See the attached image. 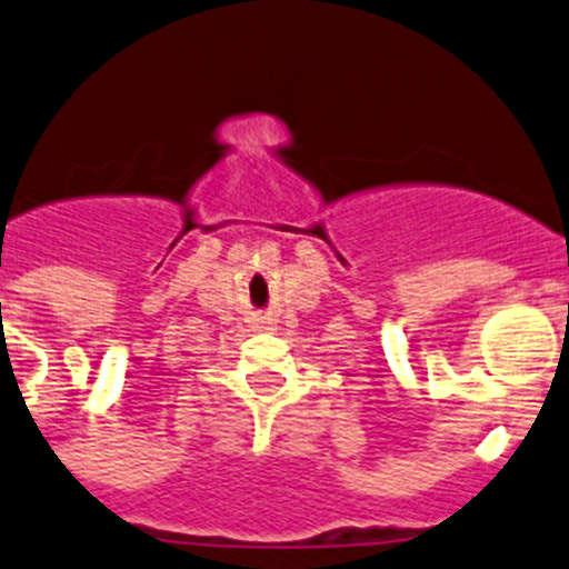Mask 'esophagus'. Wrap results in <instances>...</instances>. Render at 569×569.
<instances>
[{
    "label": "esophagus",
    "instance_id": "1",
    "mask_svg": "<svg viewBox=\"0 0 569 569\" xmlns=\"http://www.w3.org/2000/svg\"><path fill=\"white\" fill-rule=\"evenodd\" d=\"M254 328H266V326H262V322H258V326H254Z\"/></svg>",
    "mask_w": 569,
    "mask_h": 569
}]
</instances>
